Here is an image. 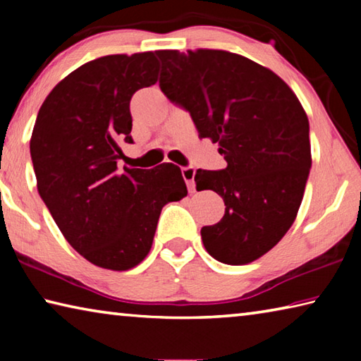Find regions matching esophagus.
Masks as SVG:
<instances>
[{
    "mask_svg": "<svg viewBox=\"0 0 361 361\" xmlns=\"http://www.w3.org/2000/svg\"><path fill=\"white\" fill-rule=\"evenodd\" d=\"M181 175H183V178H185V181H186L189 192H194V188H195V183H194L195 170H194V167H191V166L183 167L181 169Z\"/></svg>",
    "mask_w": 361,
    "mask_h": 361,
    "instance_id": "1",
    "label": "esophagus"
}]
</instances>
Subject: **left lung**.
Masks as SVG:
<instances>
[{
	"mask_svg": "<svg viewBox=\"0 0 361 361\" xmlns=\"http://www.w3.org/2000/svg\"><path fill=\"white\" fill-rule=\"evenodd\" d=\"M161 90L189 111L200 138L219 145L228 167L195 172L197 191L226 205L200 229L207 252L224 264L261 258L291 228L312 166L309 119L295 92L266 66L215 49L157 51Z\"/></svg>",
	"mask_w": 361,
	"mask_h": 361,
	"instance_id": "8db88e82",
	"label": "left lung"
}]
</instances>
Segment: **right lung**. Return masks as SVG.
Wrapping results in <instances>:
<instances>
[{
    "label": "right lung",
    "instance_id": "obj_1",
    "mask_svg": "<svg viewBox=\"0 0 361 361\" xmlns=\"http://www.w3.org/2000/svg\"><path fill=\"white\" fill-rule=\"evenodd\" d=\"M154 52L84 63L46 97L30 152L38 192L70 245L92 264L127 271L149 253L162 207L188 194L180 167L119 169L130 99L157 82Z\"/></svg>",
    "mask_w": 361,
    "mask_h": 361
}]
</instances>
